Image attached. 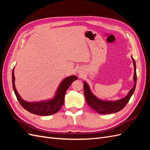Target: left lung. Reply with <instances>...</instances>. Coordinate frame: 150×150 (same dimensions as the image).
Listing matches in <instances>:
<instances>
[{"label":"left lung","instance_id":"obj_1","mask_svg":"<svg viewBox=\"0 0 150 150\" xmlns=\"http://www.w3.org/2000/svg\"><path fill=\"white\" fill-rule=\"evenodd\" d=\"M132 57L133 61V65L134 68L133 80L134 82V86L128 92L126 96L116 101H104L98 98L96 96L92 93L90 90L89 86L87 83L84 81V93L86 98V101L88 105L91 108L99 114H111L118 112L123 109L128 103L129 99L132 96L136 88L137 84V72H136V62L134 59Z\"/></svg>","mask_w":150,"mask_h":150}]
</instances>
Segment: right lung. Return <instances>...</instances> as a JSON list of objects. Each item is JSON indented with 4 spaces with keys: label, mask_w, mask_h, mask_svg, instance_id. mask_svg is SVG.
I'll use <instances>...</instances> for the list:
<instances>
[{
    "label": "right lung",
    "mask_w": 150,
    "mask_h": 150,
    "mask_svg": "<svg viewBox=\"0 0 150 150\" xmlns=\"http://www.w3.org/2000/svg\"><path fill=\"white\" fill-rule=\"evenodd\" d=\"M13 69H14V67L12 70V86L13 91L15 93L18 101L19 102L21 105L25 110L33 113V114L40 116L51 115L59 111L60 109L63 106V104H64V96L67 89L73 81L78 79L77 76L73 75L67 77L64 80H62L59 86L55 96L51 99L39 102H28L21 98L16 89Z\"/></svg>",
    "instance_id": "add662e5"
}]
</instances>
